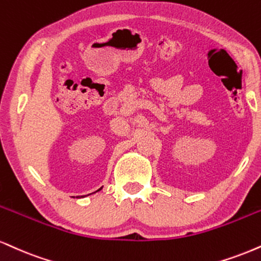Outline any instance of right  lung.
<instances>
[{
  "mask_svg": "<svg viewBox=\"0 0 261 261\" xmlns=\"http://www.w3.org/2000/svg\"><path fill=\"white\" fill-rule=\"evenodd\" d=\"M99 190H102V187H100V188H99ZM99 190H97V191H99ZM97 191H96V192H97Z\"/></svg>",
  "mask_w": 261,
  "mask_h": 261,
  "instance_id": "obj_1",
  "label": "right lung"
}]
</instances>
